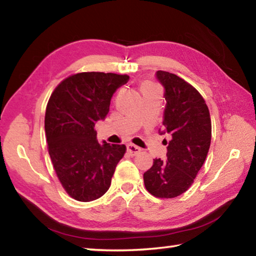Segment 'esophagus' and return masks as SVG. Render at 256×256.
Masks as SVG:
<instances>
[{"mask_svg":"<svg viewBox=\"0 0 256 256\" xmlns=\"http://www.w3.org/2000/svg\"><path fill=\"white\" fill-rule=\"evenodd\" d=\"M126 149H128V152L130 154H131V156H136V154H138L141 151V149L138 148V146H134V144H128V146H126Z\"/></svg>","mask_w":256,"mask_h":256,"instance_id":"obj_1","label":"esophagus"}]
</instances>
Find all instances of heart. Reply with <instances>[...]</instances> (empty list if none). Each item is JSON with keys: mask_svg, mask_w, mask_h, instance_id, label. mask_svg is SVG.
<instances>
[{"mask_svg": "<svg viewBox=\"0 0 256 256\" xmlns=\"http://www.w3.org/2000/svg\"><path fill=\"white\" fill-rule=\"evenodd\" d=\"M154 86V84H151V82H144V84H142V86Z\"/></svg>", "mask_w": 256, "mask_h": 256, "instance_id": "1", "label": "heart"}]
</instances>
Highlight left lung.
<instances>
[{
	"label": "left lung",
	"mask_w": 256,
	"mask_h": 256,
	"mask_svg": "<svg viewBox=\"0 0 256 256\" xmlns=\"http://www.w3.org/2000/svg\"><path fill=\"white\" fill-rule=\"evenodd\" d=\"M156 78L164 86L166 106L164 130L170 134L166 141L167 160L154 159L144 174L146 188L154 196L176 198L193 184L206 162L211 142L210 112L204 99L194 86L182 78L166 71H157Z\"/></svg>",
	"instance_id": "left-lung-1"
}]
</instances>
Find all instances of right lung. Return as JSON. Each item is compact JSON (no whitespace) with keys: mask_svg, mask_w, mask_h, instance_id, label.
Listing matches in <instances>:
<instances>
[{"mask_svg":"<svg viewBox=\"0 0 256 256\" xmlns=\"http://www.w3.org/2000/svg\"><path fill=\"white\" fill-rule=\"evenodd\" d=\"M126 74L82 72L56 86L47 104L45 133L54 170L66 193L89 202L110 188L124 144H99L94 124L105 120L110 100Z\"/></svg>","mask_w":256,"mask_h":256,"instance_id":"1","label":"right lung"}]
</instances>
